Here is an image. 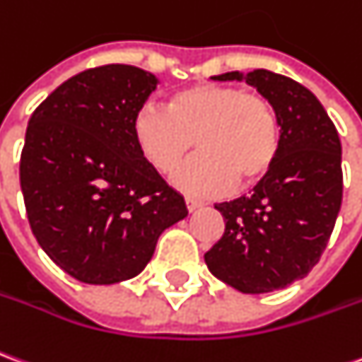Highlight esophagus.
Wrapping results in <instances>:
<instances>
[{
    "label": "esophagus",
    "mask_w": 362,
    "mask_h": 362,
    "mask_svg": "<svg viewBox=\"0 0 362 362\" xmlns=\"http://www.w3.org/2000/svg\"><path fill=\"white\" fill-rule=\"evenodd\" d=\"M202 206H204V204H202V202H198V199L186 198V207H188V211H196V209Z\"/></svg>",
    "instance_id": "34e87169"
}]
</instances>
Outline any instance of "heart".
<instances>
[{
	"mask_svg": "<svg viewBox=\"0 0 362 362\" xmlns=\"http://www.w3.org/2000/svg\"><path fill=\"white\" fill-rule=\"evenodd\" d=\"M139 155L170 173L196 143L199 153L178 166L173 186L194 198H214L262 182L280 153V123L267 98L239 86L199 84L173 93L168 110L143 105L133 117Z\"/></svg>",
	"mask_w": 362,
	"mask_h": 362,
	"instance_id": "heart-1",
	"label": "heart"
}]
</instances>
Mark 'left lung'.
I'll return each mask as SVG.
<instances>
[{"label": "left lung", "mask_w": 362, "mask_h": 362, "mask_svg": "<svg viewBox=\"0 0 362 362\" xmlns=\"http://www.w3.org/2000/svg\"><path fill=\"white\" fill-rule=\"evenodd\" d=\"M267 98L280 123L274 168L251 196L216 204L221 239L204 255L209 272L243 294L290 286L317 264L343 198L341 141L320 100L292 78L264 68L225 72Z\"/></svg>", "instance_id": "left-lung-1"}]
</instances>
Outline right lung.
Listing matches in <instances>:
<instances>
[{"label": "right lung", "mask_w": 362, "mask_h": 362, "mask_svg": "<svg viewBox=\"0 0 362 362\" xmlns=\"http://www.w3.org/2000/svg\"><path fill=\"white\" fill-rule=\"evenodd\" d=\"M158 78L129 64L90 68L35 110L19 164L33 235L86 284L141 274L184 198L139 155L133 117Z\"/></svg>", "instance_id": "add662e5"}]
</instances>
